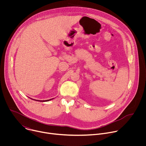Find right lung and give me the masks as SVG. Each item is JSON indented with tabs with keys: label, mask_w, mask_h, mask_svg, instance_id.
<instances>
[{
	"label": "right lung",
	"mask_w": 146,
	"mask_h": 146,
	"mask_svg": "<svg viewBox=\"0 0 146 146\" xmlns=\"http://www.w3.org/2000/svg\"><path fill=\"white\" fill-rule=\"evenodd\" d=\"M54 98H52V99H49V100H35V99H32V100H36V101H38V102H48V101H49V100H52V99H53Z\"/></svg>",
	"instance_id": "obj_1"
}]
</instances>
